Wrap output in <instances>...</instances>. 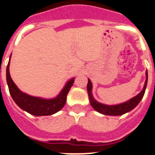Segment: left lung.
Segmentation results:
<instances>
[{
	"label": "left lung",
	"mask_w": 155,
	"mask_h": 155,
	"mask_svg": "<svg viewBox=\"0 0 155 155\" xmlns=\"http://www.w3.org/2000/svg\"><path fill=\"white\" fill-rule=\"evenodd\" d=\"M147 71H146V81H145V84H144L143 88L140 93L136 96L135 97L132 98L131 100L122 103V104H117V105H106V104H100L99 102L96 101L92 96V84L91 81L88 79V84H87V91H88V98L90 104L94 109L99 113L105 114V115H111V116H119L122 115L124 114L129 112L133 109H134L139 104V103L142 100L143 97V95L146 90L147 84Z\"/></svg>",
	"instance_id": "left-lung-1"
}]
</instances>
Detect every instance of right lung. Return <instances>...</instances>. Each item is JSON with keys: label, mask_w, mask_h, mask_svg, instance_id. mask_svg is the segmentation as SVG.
<instances>
[{"label": "right lung", "mask_w": 155, "mask_h": 155, "mask_svg": "<svg viewBox=\"0 0 155 155\" xmlns=\"http://www.w3.org/2000/svg\"><path fill=\"white\" fill-rule=\"evenodd\" d=\"M9 63L10 59L6 69V79L9 92L15 103L21 109L34 116H47L55 114L64 107L67 101V94L74 84V78L68 81L64 88L62 89L61 92L55 98L46 100L40 97H35L27 95L18 89L10 76Z\"/></svg>", "instance_id": "1"}]
</instances>
